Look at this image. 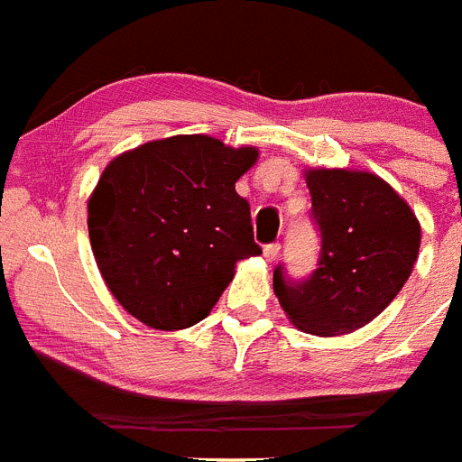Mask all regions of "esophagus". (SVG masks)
<instances>
[{"mask_svg": "<svg viewBox=\"0 0 462 462\" xmlns=\"http://www.w3.org/2000/svg\"><path fill=\"white\" fill-rule=\"evenodd\" d=\"M280 243H268L266 247H263V256H266L268 261H275L277 256H280Z\"/></svg>", "mask_w": 462, "mask_h": 462, "instance_id": "esophagus-1", "label": "esophagus"}]
</instances>
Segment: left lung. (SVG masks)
Here are the masks:
<instances>
[{"label": "left lung", "mask_w": 462, "mask_h": 462, "mask_svg": "<svg viewBox=\"0 0 462 462\" xmlns=\"http://www.w3.org/2000/svg\"><path fill=\"white\" fill-rule=\"evenodd\" d=\"M319 261L293 280L284 263L273 287L293 326L312 336H345L373 321L414 268L421 228L414 212L373 173L308 171Z\"/></svg>", "instance_id": "obj_1"}]
</instances>
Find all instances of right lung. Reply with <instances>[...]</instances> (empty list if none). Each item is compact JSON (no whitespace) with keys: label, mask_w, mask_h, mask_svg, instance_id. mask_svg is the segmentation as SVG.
<instances>
[{"label":"right lung","mask_w":462,"mask_h":462,"mask_svg":"<svg viewBox=\"0 0 462 462\" xmlns=\"http://www.w3.org/2000/svg\"><path fill=\"white\" fill-rule=\"evenodd\" d=\"M256 154L173 136L106 166L88 206L89 243L126 312L159 330L199 324L234 280L236 261L261 254L250 203L236 191Z\"/></svg>","instance_id":"right-lung-1"}]
</instances>
